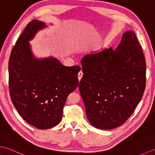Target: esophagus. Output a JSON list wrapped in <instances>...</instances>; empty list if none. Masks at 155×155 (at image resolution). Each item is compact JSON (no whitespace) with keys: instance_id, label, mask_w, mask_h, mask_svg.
Returning <instances> with one entry per match:
<instances>
[{"instance_id":"1","label":"esophagus","mask_w":155,"mask_h":155,"mask_svg":"<svg viewBox=\"0 0 155 155\" xmlns=\"http://www.w3.org/2000/svg\"><path fill=\"white\" fill-rule=\"evenodd\" d=\"M83 72H82V71H81L78 73V80H79V81L81 80L82 77H83Z\"/></svg>"}]
</instances>
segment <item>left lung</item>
I'll use <instances>...</instances> for the list:
<instances>
[{"instance_id": "left-lung-1", "label": "left lung", "mask_w": 155, "mask_h": 155, "mask_svg": "<svg viewBox=\"0 0 155 155\" xmlns=\"http://www.w3.org/2000/svg\"><path fill=\"white\" fill-rule=\"evenodd\" d=\"M81 64L79 90L89 122L102 130L121 126L134 112L146 87V62L135 33H124L116 50L87 54Z\"/></svg>"}]
</instances>
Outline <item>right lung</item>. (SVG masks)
Returning a JSON list of instances; mask_svg holds the SVG:
<instances>
[{"mask_svg":"<svg viewBox=\"0 0 155 155\" xmlns=\"http://www.w3.org/2000/svg\"><path fill=\"white\" fill-rule=\"evenodd\" d=\"M45 24L29 22L18 38L8 62V87L11 101L20 116L38 129L51 128L62 120L70 93L78 86L79 66L62 65L53 57L37 59L29 41Z\"/></svg>","mask_w":155,"mask_h":155,"instance_id":"1","label":"right lung"}]
</instances>
